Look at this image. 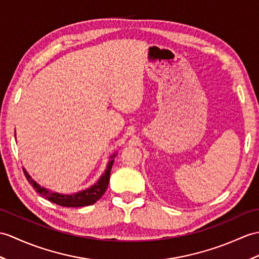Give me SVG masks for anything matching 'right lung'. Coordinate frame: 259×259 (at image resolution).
<instances>
[{
	"instance_id": "1",
	"label": "right lung",
	"mask_w": 259,
	"mask_h": 259,
	"mask_svg": "<svg viewBox=\"0 0 259 259\" xmlns=\"http://www.w3.org/2000/svg\"><path fill=\"white\" fill-rule=\"evenodd\" d=\"M113 157H116V155H112L111 161L108 163L106 172L102 174L97 183L93 185L92 188H89L85 191L78 192V193L71 194V195L54 193V192L48 191L44 188H40V186L35 181H33L32 178L28 176V173L25 171V169H23V172H24V174H25L28 183L33 186L34 190L37 192V193H39L44 198H47L48 201L55 203V204H57V205L66 206V207H81V206L92 205V204L97 202L99 198L105 194V192L108 188V184H109L110 171H111V167L113 164Z\"/></svg>"
}]
</instances>
